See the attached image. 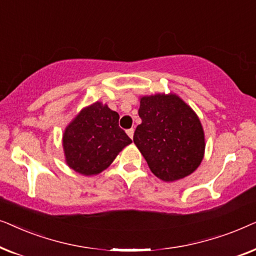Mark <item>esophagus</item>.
<instances>
[{
	"instance_id": "1",
	"label": "esophagus",
	"mask_w": 256,
	"mask_h": 256,
	"mask_svg": "<svg viewBox=\"0 0 256 256\" xmlns=\"http://www.w3.org/2000/svg\"><path fill=\"white\" fill-rule=\"evenodd\" d=\"M127 134H128L129 138H132V136H134V128H130V129H128V130H127Z\"/></svg>"
}]
</instances>
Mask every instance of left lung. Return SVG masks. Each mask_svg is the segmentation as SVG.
I'll return each instance as SVG.
<instances>
[{"mask_svg":"<svg viewBox=\"0 0 256 256\" xmlns=\"http://www.w3.org/2000/svg\"><path fill=\"white\" fill-rule=\"evenodd\" d=\"M141 124L134 143L152 172L164 182L188 176L204 158L205 136L194 110L176 94H155L140 99Z\"/></svg>","mask_w":256,"mask_h":256,"instance_id":"1","label":"left lung"}]
</instances>
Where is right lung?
Returning a JSON list of instances; mask_svg holds the SVG:
<instances>
[{"mask_svg": "<svg viewBox=\"0 0 256 256\" xmlns=\"http://www.w3.org/2000/svg\"><path fill=\"white\" fill-rule=\"evenodd\" d=\"M118 114L107 104L94 102L82 108L64 134L66 164L84 176H93L107 169L132 140L118 127Z\"/></svg>", "mask_w": 256, "mask_h": 256, "instance_id": "obj_1", "label": "right lung"}]
</instances>
